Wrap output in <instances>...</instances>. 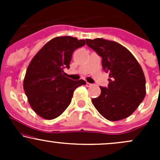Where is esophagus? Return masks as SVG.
<instances>
[{"instance_id":"obj_1","label":"esophagus","mask_w":160,"mask_h":160,"mask_svg":"<svg viewBox=\"0 0 160 160\" xmlns=\"http://www.w3.org/2000/svg\"><path fill=\"white\" fill-rule=\"evenodd\" d=\"M86 86H92V83H89V82H86Z\"/></svg>"}]
</instances>
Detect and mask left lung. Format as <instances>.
Listing matches in <instances>:
<instances>
[{
	"instance_id": "1",
	"label": "left lung",
	"mask_w": 160,
	"mask_h": 160,
	"mask_svg": "<svg viewBox=\"0 0 160 160\" xmlns=\"http://www.w3.org/2000/svg\"><path fill=\"white\" fill-rule=\"evenodd\" d=\"M86 41L102 57V67L110 77L108 87L101 86V95L92 99L93 105L108 120L129 117L146 95V80L141 65L126 47L117 42L103 38Z\"/></svg>"
}]
</instances>
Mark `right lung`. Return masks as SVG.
<instances>
[{
	"label": "right lung",
	"instance_id": "1",
	"mask_svg": "<svg viewBox=\"0 0 160 160\" xmlns=\"http://www.w3.org/2000/svg\"><path fill=\"white\" fill-rule=\"evenodd\" d=\"M85 44V40L57 37L46 43L31 61L23 88L31 107L42 118L52 120L61 115L71 103L74 91L86 84L82 80L66 78L64 72V68H70L74 51Z\"/></svg>",
	"mask_w": 160,
	"mask_h": 160
}]
</instances>
